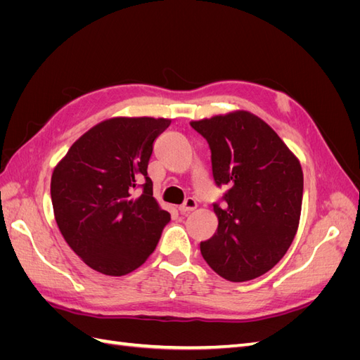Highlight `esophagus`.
<instances>
[{
    "label": "esophagus",
    "mask_w": 360,
    "mask_h": 360,
    "mask_svg": "<svg viewBox=\"0 0 360 360\" xmlns=\"http://www.w3.org/2000/svg\"><path fill=\"white\" fill-rule=\"evenodd\" d=\"M197 201H195L193 198H186V201H184L180 207H179V210H180V213H189V212H193L195 209H197Z\"/></svg>",
    "instance_id": "esophagus-1"
}]
</instances>
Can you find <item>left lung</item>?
<instances>
[{
  "label": "left lung",
  "mask_w": 360,
  "mask_h": 360,
  "mask_svg": "<svg viewBox=\"0 0 360 360\" xmlns=\"http://www.w3.org/2000/svg\"><path fill=\"white\" fill-rule=\"evenodd\" d=\"M191 126L209 143L214 183L230 186L224 204H213L219 225L212 238L201 242V254L226 281L258 278L285 255L297 233L300 162L252 112L214 115Z\"/></svg>",
  "instance_id": "1"
}]
</instances>
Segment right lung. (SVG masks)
I'll list each match as a JSON object with an SVG mask.
<instances>
[{"label":"right lung","mask_w":360,"mask_h":360,"mask_svg":"<svg viewBox=\"0 0 360 360\" xmlns=\"http://www.w3.org/2000/svg\"><path fill=\"white\" fill-rule=\"evenodd\" d=\"M169 124V118L153 117L105 120L76 139L53 168L57 225L75 254L99 274L123 276L144 264L171 219L147 176L155 139Z\"/></svg>","instance_id":"1"}]
</instances>
